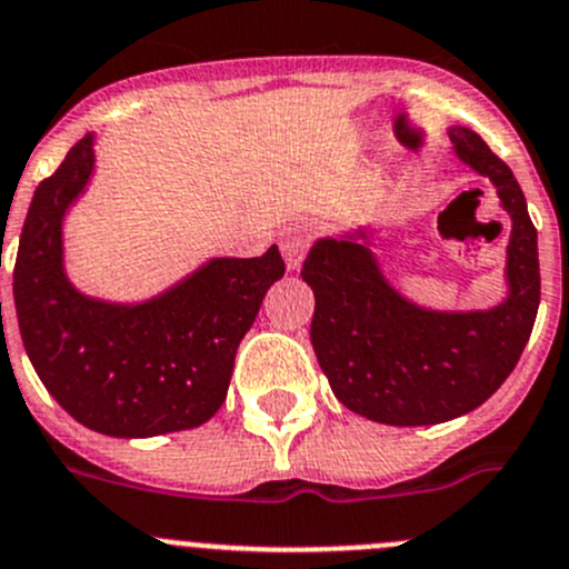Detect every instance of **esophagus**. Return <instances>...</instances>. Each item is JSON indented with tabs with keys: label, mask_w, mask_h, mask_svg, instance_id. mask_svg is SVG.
<instances>
[{
	"label": "esophagus",
	"mask_w": 569,
	"mask_h": 569,
	"mask_svg": "<svg viewBox=\"0 0 569 569\" xmlns=\"http://www.w3.org/2000/svg\"><path fill=\"white\" fill-rule=\"evenodd\" d=\"M308 241H311V228H308V224H291V228L283 230L280 250H283V258H286V263H289L291 272H295V269H300L302 256H306V250H308Z\"/></svg>",
	"instance_id": "esophagus-1"
}]
</instances>
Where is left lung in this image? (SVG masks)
Instances as JSON below:
<instances>
[{"instance_id": "left-lung-1", "label": "left lung", "mask_w": 569, "mask_h": 569, "mask_svg": "<svg viewBox=\"0 0 569 569\" xmlns=\"http://www.w3.org/2000/svg\"><path fill=\"white\" fill-rule=\"evenodd\" d=\"M453 156L495 186L511 219L503 300L431 308L402 295L375 252L378 224L319 236L302 261L313 291L311 345L350 411L383 425H437L470 413L520 361L539 311L537 228L511 169L470 127H450Z\"/></svg>"}]
</instances>
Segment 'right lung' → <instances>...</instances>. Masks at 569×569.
Masks as SVG:
<instances>
[{"mask_svg":"<svg viewBox=\"0 0 569 569\" xmlns=\"http://www.w3.org/2000/svg\"><path fill=\"white\" fill-rule=\"evenodd\" d=\"M93 147L88 132L32 194L13 269L21 341L49 395L91 431H189L228 397L236 350L286 263L272 244L258 258H208L144 300L80 291L66 272L63 222L93 178Z\"/></svg>","mask_w":569,"mask_h":569,"instance_id":"right-lung-1","label":"right lung"}]
</instances>
